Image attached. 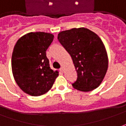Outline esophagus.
<instances>
[{
  "mask_svg": "<svg viewBox=\"0 0 126 126\" xmlns=\"http://www.w3.org/2000/svg\"><path fill=\"white\" fill-rule=\"evenodd\" d=\"M60 71H61V72H64V68H63V67L60 68Z\"/></svg>",
  "mask_w": 126,
  "mask_h": 126,
  "instance_id": "1",
  "label": "esophagus"
}]
</instances>
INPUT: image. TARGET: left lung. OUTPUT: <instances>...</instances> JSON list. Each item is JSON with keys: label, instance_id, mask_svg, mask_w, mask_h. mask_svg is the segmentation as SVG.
I'll use <instances>...</instances> for the list:
<instances>
[{"label": "left lung", "instance_id": "obj_1", "mask_svg": "<svg viewBox=\"0 0 126 126\" xmlns=\"http://www.w3.org/2000/svg\"><path fill=\"white\" fill-rule=\"evenodd\" d=\"M58 39L70 54L77 72L73 88L82 92L98 88L108 67L106 49L99 36L80 27L61 32Z\"/></svg>", "mask_w": 126, "mask_h": 126}]
</instances>
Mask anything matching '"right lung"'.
I'll return each mask as SVG.
<instances>
[{
    "label": "right lung",
    "instance_id": "obj_1",
    "mask_svg": "<svg viewBox=\"0 0 126 126\" xmlns=\"http://www.w3.org/2000/svg\"><path fill=\"white\" fill-rule=\"evenodd\" d=\"M54 35L36 32L21 36L16 42L12 56V70L18 87L27 94L43 95L52 88L59 72L49 67L46 50Z\"/></svg>",
    "mask_w": 126,
    "mask_h": 126
}]
</instances>
